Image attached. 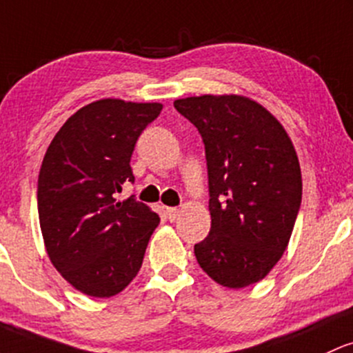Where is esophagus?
Returning a JSON list of instances; mask_svg holds the SVG:
<instances>
[{"instance_id":"1","label":"esophagus","mask_w":353,"mask_h":353,"mask_svg":"<svg viewBox=\"0 0 353 353\" xmlns=\"http://www.w3.org/2000/svg\"><path fill=\"white\" fill-rule=\"evenodd\" d=\"M165 214H168V219L169 221H176L177 218H179L181 211L177 208H168V211H165Z\"/></svg>"}]
</instances>
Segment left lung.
Listing matches in <instances>:
<instances>
[{
  "instance_id": "1",
  "label": "left lung",
  "mask_w": 353,
  "mask_h": 353,
  "mask_svg": "<svg viewBox=\"0 0 353 353\" xmlns=\"http://www.w3.org/2000/svg\"><path fill=\"white\" fill-rule=\"evenodd\" d=\"M174 107L206 149L211 230L194 245L197 263L228 288L256 283L283 256L300 211L295 147L283 125L246 97H188Z\"/></svg>"
}]
</instances>
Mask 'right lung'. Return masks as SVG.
<instances>
[{
	"instance_id": "obj_1",
	"label": "right lung",
	"mask_w": 353,
	"mask_h": 353,
	"mask_svg": "<svg viewBox=\"0 0 353 353\" xmlns=\"http://www.w3.org/2000/svg\"><path fill=\"white\" fill-rule=\"evenodd\" d=\"M161 103L103 99L77 110L46 149L38 176V218L46 253L73 288L88 296L122 292L144 259L161 218L130 196V157Z\"/></svg>"
}]
</instances>
